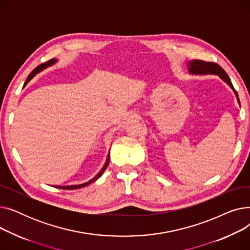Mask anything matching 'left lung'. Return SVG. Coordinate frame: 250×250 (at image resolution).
I'll return each instance as SVG.
<instances>
[{
  "instance_id": "8db88e82",
  "label": "left lung",
  "mask_w": 250,
  "mask_h": 250,
  "mask_svg": "<svg viewBox=\"0 0 250 250\" xmlns=\"http://www.w3.org/2000/svg\"><path fill=\"white\" fill-rule=\"evenodd\" d=\"M188 71L190 74H215L220 76V78H222L228 85H230V87L234 90V87L231 83V80L229 76L227 75V73L223 70L220 65L216 62H205L202 60H193L190 62H188ZM235 91V90H234ZM236 97H237V100L239 102V98H238V94L237 92L235 91ZM240 104V102H239Z\"/></svg>"
}]
</instances>
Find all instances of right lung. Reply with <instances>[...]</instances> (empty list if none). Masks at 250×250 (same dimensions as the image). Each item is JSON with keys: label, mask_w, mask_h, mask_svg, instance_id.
Masks as SVG:
<instances>
[{"label": "right lung", "mask_w": 250, "mask_h": 250, "mask_svg": "<svg viewBox=\"0 0 250 250\" xmlns=\"http://www.w3.org/2000/svg\"><path fill=\"white\" fill-rule=\"evenodd\" d=\"M57 61L56 60H50V61H48V62H44V63H42V64H39L38 67H36L30 74H29V76L27 77V79H26V81H25V83H24V86L27 84L31 79L37 74V73H39L41 71H42L44 68H46L47 65H50V64H52V63H55ZM108 163H109V154H108V156H107V159H106V162H105V164H104V166H103V168L100 170V172L95 176V177H93L92 178L90 181H88V182H86V183H83V185H79V186H58L57 188H62V189H76V188H85V187H87V186H89L90 183H92V182H94V181H96L102 174H103V172L105 171V169L107 168V166H108Z\"/></svg>", "instance_id": "add662e5"}]
</instances>
